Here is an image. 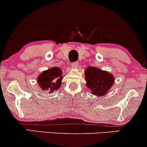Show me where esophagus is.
<instances>
[{
  "label": "esophagus",
  "instance_id": "obj_1",
  "mask_svg": "<svg viewBox=\"0 0 147 147\" xmlns=\"http://www.w3.org/2000/svg\"><path fill=\"white\" fill-rule=\"evenodd\" d=\"M78 66H79V63L76 61V62H74V63H72L71 68H73V69H76L77 68V67H78Z\"/></svg>",
  "mask_w": 147,
  "mask_h": 147
}]
</instances>
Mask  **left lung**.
Segmentation results:
<instances>
[{
    "instance_id": "8db88e82",
    "label": "left lung",
    "mask_w": 147,
    "mask_h": 147,
    "mask_svg": "<svg viewBox=\"0 0 147 147\" xmlns=\"http://www.w3.org/2000/svg\"><path fill=\"white\" fill-rule=\"evenodd\" d=\"M84 74L86 86L95 96H104L114 84V77L112 74L96 67H88Z\"/></svg>"
}]
</instances>
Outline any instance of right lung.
<instances>
[{
	"label": "right lung",
	"mask_w": 147,
	"mask_h": 147,
	"mask_svg": "<svg viewBox=\"0 0 147 147\" xmlns=\"http://www.w3.org/2000/svg\"><path fill=\"white\" fill-rule=\"evenodd\" d=\"M63 79L62 71L59 67H53L40 74L37 83L42 91H48L49 94L59 90Z\"/></svg>",
	"instance_id": "add662e5"
}]
</instances>
